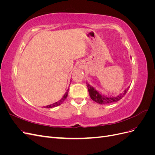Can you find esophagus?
Returning <instances> with one entry per match:
<instances>
[{"label":"esophagus","instance_id":"obj_1","mask_svg":"<svg viewBox=\"0 0 155 155\" xmlns=\"http://www.w3.org/2000/svg\"><path fill=\"white\" fill-rule=\"evenodd\" d=\"M79 68H83V65H82V64H79Z\"/></svg>","mask_w":155,"mask_h":155}]
</instances>
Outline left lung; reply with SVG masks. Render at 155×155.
Segmentation results:
<instances>
[{
	"instance_id": "1",
	"label": "left lung",
	"mask_w": 155,
	"mask_h": 155,
	"mask_svg": "<svg viewBox=\"0 0 155 155\" xmlns=\"http://www.w3.org/2000/svg\"><path fill=\"white\" fill-rule=\"evenodd\" d=\"M87 86L88 88L89 96H90L91 99L99 104H109L119 101L126 94L127 92L128 91L130 87V86H129L127 88H126L125 90L122 93H120L118 95L109 96L105 95L104 94H102L101 92L97 91L94 87L90 85L87 81Z\"/></svg>"
}]
</instances>
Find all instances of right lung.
Masks as SVG:
<instances>
[{"instance_id": "1", "label": "right lung", "mask_w": 155, "mask_h": 155, "mask_svg": "<svg viewBox=\"0 0 155 155\" xmlns=\"http://www.w3.org/2000/svg\"><path fill=\"white\" fill-rule=\"evenodd\" d=\"M68 90H69V88L67 89V91L66 92V93L64 94V96L62 97L61 99L60 100H59L58 101L54 103V104H50L49 105H47L46 107H44V108H48V109H51V108H54V107H58L59 105H60L61 104H63V103L64 102V101L66 100V98L68 96Z\"/></svg>"}]
</instances>
